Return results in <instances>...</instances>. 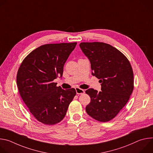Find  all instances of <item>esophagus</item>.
<instances>
[{"mask_svg": "<svg viewBox=\"0 0 153 153\" xmlns=\"http://www.w3.org/2000/svg\"><path fill=\"white\" fill-rule=\"evenodd\" d=\"M76 93L77 94H82L85 93V90H82V89H80L79 88H76Z\"/></svg>", "mask_w": 153, "mask_h": 153, "instance_id": "34e87169", "label": "esophagus"}]
</instances>
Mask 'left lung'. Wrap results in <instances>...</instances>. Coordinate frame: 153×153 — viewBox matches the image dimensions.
I'll list each match as a JSON object with an SVG mask.
<instances>
[{"mask_svg":"<svg viewBox=\"0 0 153 153\" xmlns=\"http://www.w3.org/2000/svg\"><path fill=\"white\" fill-rule=\"evenodd\" d=\"M79 47L91 63L92 75L101 83V91L89 88L91 98L86 113L100 122L116 116L128 102L134 88L133 71L127 58L117 49L103 42H82Z\"/></svg>","mask_w":153,"mask_h":153,"instance_id":"obj_1","label":"left lung"}]
</instances>
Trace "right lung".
<instances>
[{"mask_svg": "<svg viewBox=\"0 0 153 153\" xmlns=\"http://www.w3.org/2000/svg\"><path fill=\"white\" fill-rule=\"evenodd\" d=\"M77 43L42 45L31 52L19 68L16 81L20 95L34 117L46 125L60 122L76 94L53 80L62 77L63 66Z\"/></svg>", "mask_w": 153, "mask_h": 153, "instance_id": "1", "label": "right lung"}]
</instances>
